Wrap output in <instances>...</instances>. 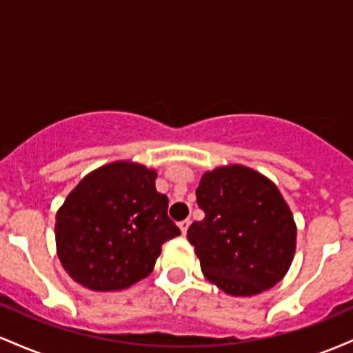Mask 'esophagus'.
I'll use <instances>...</instances> for the list:
<instances>
[{
  "mask_svg": "<svg viewBox=\"0 0 353 353\" xmlns=\"http://www.w3.org/2000/svg\"><path fill=\"white\" fill-rule=\"evenodd\" d=\"M189 225H190V221H189V219H185V221L179 222V229H181V232L184 234V236H185V232H188Z\"/></svg>",
  "mask_w": 353,
  "mask_h": 353,
  "instance_id": "34e87169",
  "label": "esophagus"
}]
</instances>
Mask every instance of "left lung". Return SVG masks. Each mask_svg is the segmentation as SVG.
<instances>
[{"label":"left lung","instance_id":"1","mask_svg":"<svg viewBox=\"0 0 353 353\" xmlns=\"http://www.w3.org/2000/svg\"><path fill=\"white\" fill-rule=\"evenodd\" d=\"M196 194L205 217L192 222L188 239L209 282L250 297L285 277L297 225L269 177L242 164L221 165L202 174Z\"/></svg>","mask_w":353,"mask_h":353}]
</instances>
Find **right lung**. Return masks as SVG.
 I'll list each match as a JSON object with an SVG mask.
<instances>
[{
    "label": "right lung",
    "mask_w": 353,
    "mask_h": 353,
    "mask_svg": "<svg viewBox=\"0 0 353 353\" xmlns=\"http://www.w3.org/2000/svg\"><path fill=\"white\" fill-rule=\"evenodd\" d=\"M156 169L114 161L94 169L56 214V252L74 282L96 292L134 285L152 272L165 241L181 230L156 190Z\"/></svg>",
    "instance_id": "right-lung-1"
}]
</instances>
